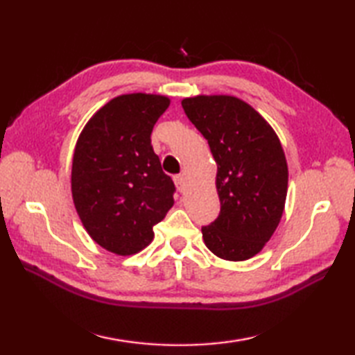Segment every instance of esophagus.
Wrapping results in <instances>:
<instances>
[{
	"instance_id": "obj_1",
	"label": "esophagus",
	"mask_w": 355,
	"mask_h": 355,
	"mask_svg": "<svg viewBox=\"0 0 355 355\" xmlns=\"http://www.w3.org/2000/svg\"><path fill=\"white\" fill-rule=\"evenodd\" d=\"M173 182H175L180 192H184V189H186V175H184V173H180V175L173 177Z\"/></svg>"
}]
</instances>
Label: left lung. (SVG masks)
<instances>
[{
	"label": "left lung",
	"instance_id": "left-lung-1",
	"mask_svg": "<svg viewBox=\"0 0 355 355\" xmlns=\"http://www.w3.org/2000/svg\"><path fill=\"white\" fill-rule=\"evenodd\" d=\"M216 163L221 212L202 227L210 252L225 261L258 254L281 221L288 166L273 128L239 97L200 94L182 101Z\"/></svg>",
	"mask_w": 355,
	"mask_h": 355
}]
</instances>
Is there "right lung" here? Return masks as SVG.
Listing matches in <instances>:
<instances>
[{"instance_id":"obj_1","label":"right lung","mask_w":355,"mask_h":355,"mask_svg":"<svg viewBox=\"0 0 355 355\" xmlns=\"http://www.w3.org/2000/svg\"><path fill=\"white\" fill-rule=\"evenodd\" d=\"M169 105L162 94H120L94 112L74 146V207L94 243L114 254L148 247L153 227L173 206L175 186L150 145Z\"/></svg>"}]
</instances>
